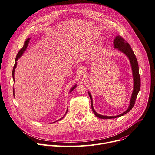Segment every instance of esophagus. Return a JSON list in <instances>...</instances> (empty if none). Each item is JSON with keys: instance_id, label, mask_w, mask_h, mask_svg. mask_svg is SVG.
Listing matches in <instances>:
<instances>
[{"instance_id": "esophagus-1", "label": "esophagus", "mask_w": 155, "mask_h": 155, "mask_svg": "<svg viewBox=\"0 0 155 155\" xmlns=\"http://www.w3.org/2000/svg\"><path fill=\"white\" fill-rule=\"evenodd\" d=\"M81 74H86V70L84 68H83V69H82L81 70Z\"/></svg>"}]
</instances>
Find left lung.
I'll list each match as a JSON object with an SVG mask.
<instances>
[{"label": "left lung", "instance_id": "obj_1", "mask_svg": "<svg viewBox=\"0 0 155 155\" xmlns=\"http://www.w3.org/2000/svg\"><path fill=\"white\" fill-rule=\"evenodd\" d=\"M114 48L115 49H117L118 51L124 53L129 59L131 67H132V75H133V79H134V88H133V92L131 96V99L130 100V104L128 105V109L124 112L123 113L119 114L118 115L115 116H106L99 114L94 110L93 107V101L92 97L91 96V94L88 91V94L90 97L91 101V107L92 110L97 117L102 118V119H110V118H115L117 117H121L125 114L128 113L129 111L132 110L133 107L134 106L137 95L140 91V77L139 74V68H138V64L137 58L132 50L130 45L120 36L119 35H117L114 40Z\"/></svg>", "mask_w": 155, "mask_h": 155}]
</instances>
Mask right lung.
I'll return each instance as SVG.
<instances>
[{
	"instance_id": "obj_1",
	"label": "right lung",
	"mask_w": 155,
	"mask_h": 155,
	"mask_svg": "<svg viewBox=\"0 0 155 155\" xmlns=\"http://www.w3.org/2000/svg\"><path fill=\"white\" fill-rule=\"evenodd\" d=\"M30 38H27V40H26V41H25V43H24V45H23V48H22L19 51V52L18 53V54H17V56H16V58H15V64H14V68H13V71H12V77H13V79H14V81L15 82V78H14V74H15V69H16V67H17V61L18 60V59L23 55V54L24 53V52H25V51L27 50V46H28V43H29V41H30ZM76 86H77V84H75L73 87H71V89H70V91H69V93H71V92H72L76 87ZM14 96L15 97V93H14ZM67 112H68V109H67V110H66V113H65V114H64V115L63 117H61V118H59V120H58L57 121H59V120H61V119H63L64 117V116L66 115V113H67Z\"/></svg>"
}]
</instances>
